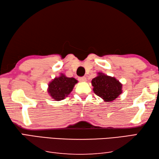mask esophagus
<instances>
[{
  "instance_id": "1",
  "label": "esophagus",
  "mask_w": 159,
  "mask_h": 159,
  "mask_svg": "<svg viewBox=\"0 0 159 159\" xmlns=\"http://www.w3.org/2000/svg\"><path fill=\"white\" fill-rule=\"evenodd\" d=\"M79 80L80 82H86V80H87L85 77H80L79 78Z\"/></svg>"
}]
</instances>
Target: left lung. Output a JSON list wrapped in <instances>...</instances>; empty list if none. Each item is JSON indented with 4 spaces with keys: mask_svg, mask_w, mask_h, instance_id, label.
<instances>
[{
    "mask_svg": "<svg viewBox=\"0 0 159 159\" xmlns=\"http://www.w3.org/2000/svg\"><path fill=\"white\" fill-rule=\"evenodd\" d=\"M93 91L105 102H111L122 93V84L115 77L98 72L91 81Z\"/></svg>",
    "mask_w": 159,
    "mask_h": 159,
    "instance_id": "obj_1",
    "label": "left lung"
}]
</instances>
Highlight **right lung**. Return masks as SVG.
<instances>
[{
	"instance_id": "add662e5",
	"label": "right lung",
	"mask_w": 159,
	"mask_h": 159,
	"mask_svg": "<svg viewBox=\"0 0 159 159\" xmlns=\"http://www.w3.org/2000/svg\"><path fill=\"white\" fill-rule=\"evenodd\" d=\"M77 83L78 80L74 78L60 73L59 76L55 77L48 83L47 92L54 101H61L68 97Z\"/></svg>"
}]
</instances>
